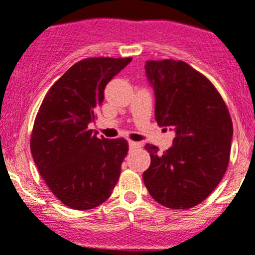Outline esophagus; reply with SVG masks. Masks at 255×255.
<instances>
[{
    "instance_id": "34e87169",
    "label": "esophagus",
    "mask_w": 255,
    "mask_h": 255,
    "mask_svg": "<svg viewBox=\"0 0 255 255\" xmlns=\"http://www.w3.org/2000/svg\"><path fill=\"white\" fill-rule=\"evenodd\" d=\"M128 146H130V148L135 150V148H140L141 147V143L140 142H135V141H128Z\"/></svg>"
}]
</instances>
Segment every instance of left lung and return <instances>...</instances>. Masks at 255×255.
Returning <instances> with one entry per match:
<instances>
[{
  "mask_svg": "<svg viewBox=\"0 0 255 255\" xmlns=\"http://www.w3.org/2000/svg\"><path fill=\"white\" fill-rule=\"evenodd\" d=\"M146 77L155 90V118L176 132L173 145L158 152L146 143L150 167L142 173L151 197L172 210L200 205L226 173L233 124L218 90L182 60H147Z\"/></svg>",
  "mask_w": 255,
  "mask_h": 255,
  "instance_id": "1",
  "label": "left lung"
}]
</instances>
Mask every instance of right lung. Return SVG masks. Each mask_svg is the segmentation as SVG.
<instances>
[{
  "label": "right lung",
  "instance_id": "right-lung-1",
  "mask_svg": "<svg viewBox=\"0 0 255 255\" xmlns=\"http://www.w3.org/2000/svg\"><path fill=\"white\" fill-rule=\"evenodd\" d=\"M132 58H87L75 63L43 99L34 120L31 152L53 195L68 207L87 211L108 200L128 145L98 138L88 128L97 119L108 83Z\"/></svg>",
  "mask_w": 255,
  "mask_h": 255
}]
</instances>
